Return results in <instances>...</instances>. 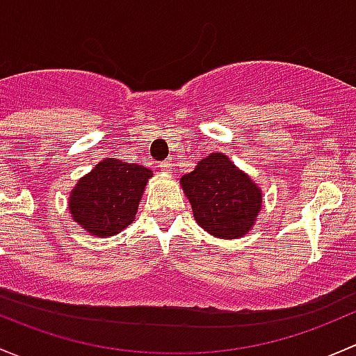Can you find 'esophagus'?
<instances>
[{
	"instance_id": "obj_1",
	"label": "esophagus",
	"mask_w": 356,
	"mask_h": 356,
	"mask_svg": "<svg viewBox=\"0 0 356 356\" xmlns=\"http://www.w3.org/2000/svg\"><path fill=\"white\" fill-rule=\"evenodd\" d=\"M159 170L163 171V173H171V171H173V164L164 161V163H159Z\"/></svg>"
}]
</instances>
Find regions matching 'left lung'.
I'll use <instances>...</instances> for the list:
<instances>
[{
	"label": "left lung",
	"mask_w": 356,
	"mask_h": 356,
	"mask_svg": "<svg viewBox=\"0 0 356 356\" xmlns=\"http://www.w3.org/2000/svg\"><path fill=\"white\" fill-rule=\"evenodd\" d=\"M200 228L222 240L252 229L262 207V190L222 152H212L179 179Z\"/></svg>",
	"instance_id": "obj_1"
}]
</instances>
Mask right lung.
Returning <instances> with one entry per match:
<instances>
[{"mask_svg": "<svg viewBox=\"0 0 356 356\" xmlns=\"http://www.w3.org/2000/svg\"><path fill=\"white\" fill-rule=\"evenodd\" d=\"M149 178L152 171L140 164L122 163L115 157L101 161L70 193L73 221L101 238L123 232L135 221Z\"/></svg>", "mask_w": 356, "mask_h": 356, "instance_id": "right-lung-1", "label": "right lung"}]
</instances>
